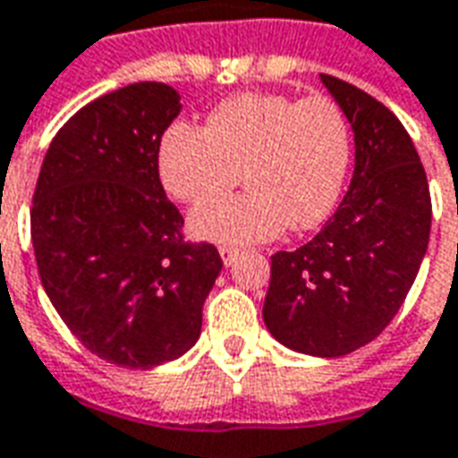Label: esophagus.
<instances>
[{"mask_svg": "<svg viewBox=\"0 0 458 458\" xmlns=\"http://www.w3.org/2000/svg\"><path fill=\"white\" fill-rule=\"evenodd\" d=\"M220 258H223V262H225V265H233V262H235V258H238V250H235V248H230V245H223V248H220Z\"/></svg>", "mask_w": 458, "mask_h": 458, "instance_id": "obj_1", "label": "esophagus"}]
</instances>
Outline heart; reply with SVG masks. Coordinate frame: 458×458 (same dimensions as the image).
<instances>
[{
    "mask_svg": "<svg viewBox=\"0 0 458 458\" xmlns=\"http://www.w3.org/2000/svg\"><path fill=\"white\" fill-rule=\"evenodd\" d=\"M165 193L198 208V238L248 245L322 225L337 208L350 174V121L332 98L240 94L210 111L206 129L175 121L158 143ZM251 191L213 204L239 171Z\"/></svg>",
    "mask_w": 458,
    "mask_h": 458,
    "instance_id": "obj_1",
    "label": "heart"
}]
</instances>
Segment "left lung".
I'll use <instances>...</instances> for the list:
<instances>
[{"label":"left lung","instance_id":"1","mask_svg":"<svg viewBox=\"0 0 458 458\" xmlns=\"http://www.w3.org/2000/svg\"><path fill=\"white\" fill-rule=\"evenodd\" d=\"M354 131V175L335 216L293 252H275L262 319L277 342L342 357L394 319L429 245L431 198L399 118L362 89L322 73Z\"/></svg>","mask_w":458,"mask_h":458}]
</instances>
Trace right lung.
<instances>
[{
  "mask_svg": "<svg viewBox=\"0 0 458 458\" xmlns=\"http://www.w3.org/2000/svg\"><path fill=\"white\" fill-rule=\"evenodd\" d=\"M181 96L139 81L86 104L51 140L31 206V242L51 305L96 357L151 369L200 337L223 260L185 242L158 178V143Z\"/></svg>",
  "mask_w": 458,
  "mask_h": 458,
  "instance_id": "add662e5",
  "label": "right lung"
}]
</instances>
